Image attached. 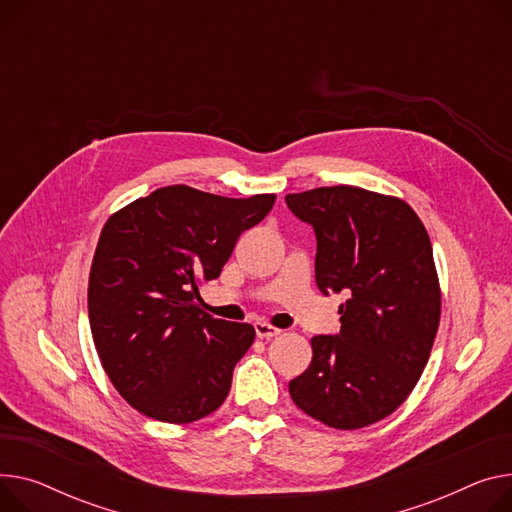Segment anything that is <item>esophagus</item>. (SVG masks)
I'll list each match as a JSON object with an SVG mask.
<instances>
[{"mask_svg": "<svg viewBox=\"0 0 512 512\" xmlns=\"http://www.w3.org/2000/svg\"><path fill=\"white\" fill-rule=\"evenodd\" d=\"M255 333H257V337H261V339H271V337L282 335V329H278V327H274V325H269V323H263V321H257V323H255Z\"/></svg>", "mask_w": 512, "mask_h": 512, "instance_id": "1", "label": "esophagus"}]
</instances>
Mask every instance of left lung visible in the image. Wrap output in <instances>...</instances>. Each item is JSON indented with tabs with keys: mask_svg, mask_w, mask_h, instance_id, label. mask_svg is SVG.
I'll return each mask as SVG.
<instances>
[{
	"mask_svg": "<svg viewBox=\"0 0 512 512\" xmlns=\"http://www.w3.org/2000/svg\"><path fill=\"white\" fill-rule=\"evenodd\" d=\"M317 236L315 280L346 292L337 335L311 339L313 360L288 389L325 426L356 430L391 416L428 364L440 323L430 236L407 203L335 185L286 195Z\"/></svg>",
	"mask_w": 512,
	"mask_h": 512,
	"instance_id": "8db88e82",
	"label": "left lung"
}]
</instances>
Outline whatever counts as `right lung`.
I'll list each match as a JSON object with an SVG mask.
<instances>
[{
	"mask_svg": "<svg viewBox=\"0 0 512 512\" xmlns=\"http://www.w3.org/2000/svg\"><path fill=\"white\" fill-rule=\"evenodd\" d=\"M276 195L232 199L187 185L131 201L102 226L88 280L92 339L119 395L140 414L189 424L224 403L249 323L214 319L199 286L216 280Z\"/></svg>",
	"mask_w": 512,
	"mask_h": 512,
	"instance_id": "add662e5",
	"label": "right lung"
}]
</instances>
